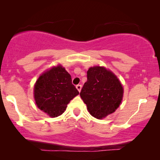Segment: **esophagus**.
I'll list each match as a JSON object with an SVG mask.
<instances>
[{
    "instance_id": "34e87169",
    "label": "esophagus",
    "mask_w": 160,
    "mask_h": 160,
    "mask_svg": "<svg viewBox=\"0 0 160 160\" xmlns=\"http://www.w3.org/2000/svg\"><path fill=\"white\" fill-rule=\"evenodd\" d=\"M76 88H77V90L78 91L80 92L81 89H82V85H76Z\"/></svg>"
}]
</instances>
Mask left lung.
Segmentation results:
<instances>
[{
	"mask_svg": "<svg viewBox=\"0 0 160 160\" xmlns=\"http://www.w3.org/2000/svg\"><path fill=\"white\" fill-rule=\"evenodd\" d=\"M88 80L80 93L88 112L102 119L114 112L121 103L123 88L117 77L104 67H91L87 72Z\"/></svg>",
	"mask_w": 160,
	"mask_h": 160,
	"instance_id": "left-lung-1",
	"label": "left lung"
}]
</instances>
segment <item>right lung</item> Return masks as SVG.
Segmentation results:
<instances>
[{"mask_svg": "<svg viewBox=\"0 0 160 160\" xmlns=\"http://www.w3.org/2000/svg\"><path fill=\"white\" fill-rule=\"evenodd\" d=\"M78 94L70 75L61 65L40 75L34 88L37 106L53 118L61 115Z\"/></svg>", "mask_w": 160, "mask_h": 160, "instance_id": "1", "label": "right lung"}]
</instances>
